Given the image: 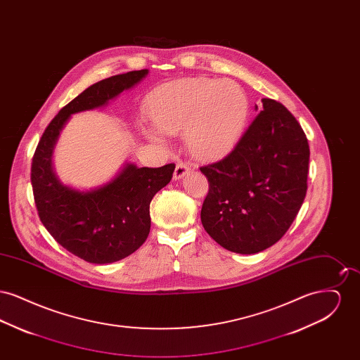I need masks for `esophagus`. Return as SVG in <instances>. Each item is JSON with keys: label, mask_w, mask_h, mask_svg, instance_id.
Masks as SVG:
<instances>
[{"label": "esophagus", "mask_w": 360, "mask_h": 360, "mask_svg": "<svg viewBox=\"0 0 360 360\" xmlns=\"http://www.w3.org/2000/svg\"><path fill=\"white\" fill-rule=\"evenodd\" d=\"M191 165L186 162H178L175 166V172H174V179H181L182 176H185L188 172H191Z\"/></svg>", "instance_id": "obj_1"}]
</instances>
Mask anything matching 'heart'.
<instances>
[{
	"label": "heart",
	"mask_w": 360,
	"mask_h": 360,
	"mask_svg": "<svg viewBox=\"0 0 360 360\" xmlns=\"http://www.w3.org/2000/svg\"><path fill=\"white\" fill-rule=\"evenodd\" d=\"M146 112L163 135L185 131L190 153L201 159L228 153L243 136L250 120V100L241 86L216 78H186L160 86L146 101Z\"/></svg>",
	"instance_id": "b5f03b06"
}]
</instances>
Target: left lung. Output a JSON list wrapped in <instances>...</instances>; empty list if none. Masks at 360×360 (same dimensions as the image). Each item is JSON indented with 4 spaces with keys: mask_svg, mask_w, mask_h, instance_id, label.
Wrapping results in <instances>:
<instances>
[{
    "mask_svg": "<svg viewBox=\"0 0 360 360\" xmlns=\"http://www.w3.org/2000/svg\"><path fill=\"white\" fill-rule=\"evenodd\" d=\"M262 103L231 154L200 169L209 182L201 223L225 250L243 255L288 232L308 188L310 151L301 125L282 103Z\"/></svg>",
    "mask_w": 360,
    "mask_h": 360,
    "instance_id": "left-lung-1",
    "label": "left lung"
}]
</instances>
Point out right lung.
<instances>
[{
  "mask_svg": "<svg viewBox=\"0 0 360 360\" xmlns=\"http://www.w3.org/2000/svg\"><path fill=\"white\" fill-rule=\"evenodd\" d=\"M147 74V69L129 71L89 86L53 117L34 151L31 182L40 221L63 248L89 263L117 262L146 241L151 200L172 181L175 165L151 169L125 163L108 184L77 190L56 176L53 150L71 115L103 108Z\"/></svg>",
  "mask_w": 360,
  "mask_h": 360,
  "instance_id": "obj_1",
  "label": "right lung"
}]
</instances>
